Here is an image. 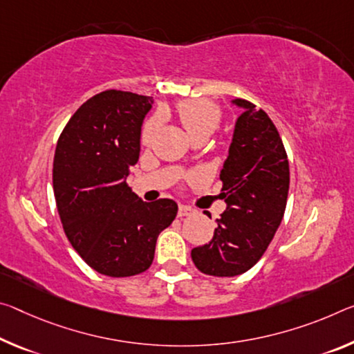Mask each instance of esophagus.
Masks as SVG:
<instances>
[{"label": "esophagus", "mask_w": 354, "mask_h": 354, "mask_svg": "<svg viewBox=\"0 0 354 354\" xmlns=\"http://www.w3.org/2000/svg\"><path fill=\"white\" fill-rule=\"evenodd\" d=\"M194 214V209L190 206H186V205H179L178 207V216L179 217H186V216H190Z\"/></svg>", "instance_id": "obj_1"}]
</instances>
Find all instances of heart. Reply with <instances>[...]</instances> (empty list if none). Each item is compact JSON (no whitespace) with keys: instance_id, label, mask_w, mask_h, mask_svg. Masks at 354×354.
<instances>
[{"instance_id":"b5f03b06","label":"heart","mask_w":354,"mask_h":354,"mask_svg":"<svg viewBox=\"0 0 354 354\" xmlns=\"http://www.w3.org/2000/svg\"><path fill=\"white\" fill-rule=\"evenodd\" d=\"M179 121L194 140L198 137H209L221 122L222 111L207 99H186L176 105ZM159 116H154L145 122L142 140L148 143L159 127Z\"/></svg>"}]
</instances>
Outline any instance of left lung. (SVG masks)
<instances>
[{"instance_id": "8db88e82", "label": "left lung", "mask_w": 354, "mask_h": 354, "mask_svg": "<svg viewBox=\"0 0 354 354\" xmlns=\"http://www.w3.org/2000/svg\"><path fill=\"white\" fill-rule=\"evenodd\" d=\"M232 104L243 113L221 171L227 209L209 243L190 254L198 271L216 277L239 276L260 260L282 222L290 187L287 153L271 118L249 100Z\"/></svg>"}]
</instances>
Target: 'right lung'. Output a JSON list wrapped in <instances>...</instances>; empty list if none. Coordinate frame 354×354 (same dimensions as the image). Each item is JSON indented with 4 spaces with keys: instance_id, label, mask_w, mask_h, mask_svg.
<instances>
[{
    "instance_id": "right-lung-1",
    "label": "right lung",
    "mask_w": 354,
    "mask_h": 354,
    "mask_svg": "<svg viewBox=\"0 0 354 354\" xmlns=\"http://www.w3.org/2000/svg\"><path fill=\"white\" fill-rule=\"evenodd\" d=\"M153 104L136 93H99L72 115L56 145L53 192L64 233L86 265L109 277L147 271L157 236L178 212L170 198L145 203L126 183Z\"/></svg>"
}]
</instances>
